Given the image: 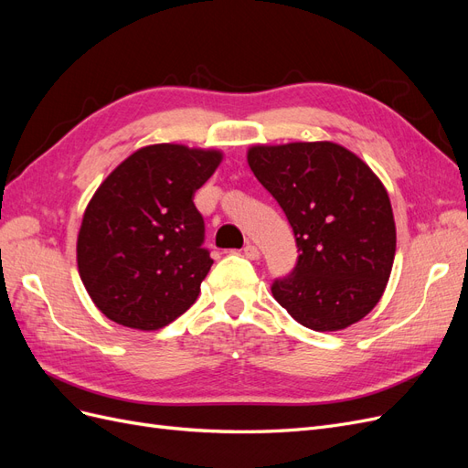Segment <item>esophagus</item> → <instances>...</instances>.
Segmentation results:
<instances>
[{"label":"esophagus","instance_id":"obj_1","mask_svg":"<svg viewBox=\"0 0 468 468\" xmlns=\"http://www.w3.org/2000/svg\"><path fill=\"white\" fill-rule=\"evenodd\" d=\"M244 256L248 258V260H260V250L253 246V244H246L244 246Z\"/></svg>","mask_w":468,"mask_h":468}]
</instances>
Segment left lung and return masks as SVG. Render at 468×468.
<instances>
[{
  "label": "left lung",
  "mask_w": 468,
  "mask_h": 468,
  "mask_svg": "<svg viewBox=\"0 0 468 468\" xmlns=\"http://www.w3.org/2000/svg\"><path fill=\"white\" fill-rule=\"evenodd\" d=\"M248 164L285 212L299 260L275 279V301L306 328L335 332L380 301L396 251L388 193L356 154L334 143L253 146Z\"/></svg>",
  "instance_id": "obj_1"
}]
</instances>
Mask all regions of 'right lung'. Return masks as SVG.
I'll return each mask as SVG.
<instances>
[{
    "label": "right lung",
    "mask_w": 468,
    "mask_h": 468,
    "mask_svg": "<svg viewBox=\"0 0 468 468\" xmlns=\"http://www.w3.org/2000/svg\"><path fill=\"white\" fill-rule=\"evenodd\" d=\"M220 160L217 150L154 144L99 186L83 212L78 269L109 320L158 330L197 301L212 260L193 197Z\"/></svg>",
    "instance_id": "obj_1"
}]
</instances>
